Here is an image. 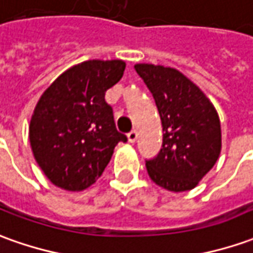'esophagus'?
Listing matches in <instances>:
<instances>
[{
	"label": "esophagus",
	"mask_w": 253,
	"mask_h": 253,
	"mask_svg": "<svg viewBox=\"0 0 253 253\" xmlns=\"http://www.w3.org/2000/svg\"><path fill=\"white\" fill-rule=\"evenodd\" d=\"M137 137H138V134H137L135 130H131L130 133L127 134V138H128L130 142H135V141H137Z\"/></svg>",
	"instance_id": "34e87169"
}]
</instances>
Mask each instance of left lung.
<instances>
[{"mask_svg": "<svg viewBox=\"0 0 253 253\" xmlns=\"http://www.w3.org/2000/svg\"><path fill=\"white\" fill-rule=\"evenodd\" d=\"M155 99L163 128L162 148L147 161L151 180L168 191L195 188L221 151L220 119L211 99L177 69L134 65Z\"/></svg>", "mask_w": 253, "mask_h": 253, "instance_id": "left-lung-1", "label": "left lung"}]
</instances>
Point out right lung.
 Returning a JSON list of instances; mask_svg holds the SVG:
<instances>
[{"mask_svg":"<svg viewBox=\"0 0 253 253\" xmlns=\"http://www.w3.org/2000/svg\"><path fill=\"white\" fill-rule=\"evenodd\" d=\"M126 69L120 59H91L63 72L42 92L33 111L29 140L48 180L66 191H83L101 177L118 142L127 137L115 126L105 91Z\"/></svg>","mask_w":253,"mask_h":253,"instance_id":"1","label":"right lung"}]
</instances>
